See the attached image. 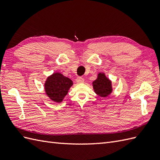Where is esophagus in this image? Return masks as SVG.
Masks as SVG:
<instances>
[{"label":"esophagus","mask_w":160,"mask_h":160,"mask_svg":"<svg viewBox=\"0 0 160 160\" xmlns=\"http://www.w3.org/2000/svg\"><path fill=\"white\" fill-rule=\"evenodd\" d=\"M76 80V82H77L78 83H82V82H84V81L83 78L82 77H80V76L78 77Z\"/></svg>","instance_id":"34e87169"}]
</instances>
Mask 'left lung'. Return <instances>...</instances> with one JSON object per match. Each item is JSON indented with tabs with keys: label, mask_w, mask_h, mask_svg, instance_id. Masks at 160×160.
I'll return each instance as SVG.
<instances>
[{
	"label": "left lung",
	"mask_w": 160,
	"mask_h": 160,
	"mask_svg": "<svg viewBox=\"0 0 160 160\" xmlns=\"http://www.w3.org/2000/svg\"><path fill=\"white\" fill-rule=\"evenodd\" d=\"M93 88L98 95L102 97L108 96L112 92L111 82L106 78L104 73H100L98 78L93 82Z\"/></svg>",
	"instance_id": "obj_1"
}]
</instances>
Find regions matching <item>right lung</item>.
I'll return each mask as SVG.
<instances>
[{
  "label": "right lung",
  "instance_id": "right-lung-1",
  "mask_svg": "<svg viewBox=\"0 0 160 160\" xmlns=\"http://www.w3.org/2000/svg\"><path fill=\"white\" fill-rule=\"evenodd\" d=\"M72 84V81L68 78L60 73H55L47 78L45 91L51 100L61 103Z\"/></svg>",
  "mask_w": 160,
  "mask_h": 160
}]
</instances>
